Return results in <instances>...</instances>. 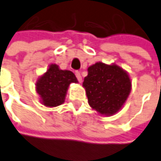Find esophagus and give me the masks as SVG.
Returning a JSON list of instances; mask_svg holds the SVG:
<instances>
[{"label":"esophagus","mask_w":161,"mask_h":161,"mask_svg":"<svg viewBox=\"0 0 161 161\" xmlns=\"http://www.w3.org/2000/svg\"><path fill=\"white\" fill-rule=\"evenodd\" d=\"M75 75H76V78H77V80L79 81V82H82V76H81L80 72L76 71V72H75Z\"/></svg>","instance_id":"esophagus-1"}]
</instances>
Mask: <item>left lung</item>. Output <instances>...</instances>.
Instances as JSON below:
<instances>
[{"mask_svg":"<svg viewBox=\"0 0 161 161\" xmlns=\"http://www.w3.org/2000/svg\"><path fill=\"white\" fill-rule=\"evenodd\" d=\"M83 86L92 108L102 115L111 116L125 103L131 91V80L118 65L97 62L88 68Z\"/></svg>","mask_w":161,"mask_h":161,"instance_id":"left-lung-1","label":"left lung"}]
</instances>
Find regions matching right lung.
Masks as SVG:
<instances>
[{"mask_svg":"<svg viewBox=\"0 0 161 161\" xmlns=\"http://www.w3.org/2000/svg\"><path fill=\"white\" fill-rule=\"evenodd\" d=\"M78 81L69 70H61L58 65H50L48 70L36 82V92L41 103L47 107H56L65 102L66 93L71 83Z\"/></svg>","mask_w":161,"mask_h":161,"instance_id":"right-lung-1","label":"right lung"}]
</instances>
